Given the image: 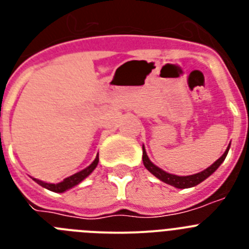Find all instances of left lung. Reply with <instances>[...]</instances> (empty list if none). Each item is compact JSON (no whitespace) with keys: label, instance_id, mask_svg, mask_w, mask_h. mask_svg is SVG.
<instances>
[{"label":"left lung","instance_id":"left-lung-1","mask_svg":"<svg viewBox=\"0 0 249 249\" xmlns=\"http://www.w3.org/2000/svg\"><path fill=\"white\" fill-rule=\"evenodd\" d=\"M228 149H230V146H228V148L226 149V152L222 155V157L215 160L212 166L208 167V168L204 169V171H202V172L196 173V175H192V176H176V175H171V173H167L164 172V171H162V169L158 168L157 166H155V164L152 163L151 160H149L148 156H147L146 151H144V147H142V151H143L142 160H143L144 167L148 169L152 175L156 176V177H157L158 179H160L162 182H164V183L167 184H171V186L176 187V188H190V187H195L198 183H201L202 181H204L206 178L210 177V176L214 172L215 169L221 166V163L224 160L226 156H227Z\"/></svg>","mask_w":249,"mask_h":249}]
</instances>
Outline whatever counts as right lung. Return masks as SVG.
Listing matches in <instances>:
<instances>
[{
	"mask_svg": "<svg viewBox=\"0 0 249 249\" xmlns=\"http://www.w3.org/2000/svg\"><path fill=\"white\" fill-rule=\"evenodd\" d=\"M97 164H98V155H97V157H96V160H94L93 162H92V163L87 167V168H85L83 171H81V172H77V173H74V175L70 176V177L65 178L62 182H59V183H57V184L46 183V182L39 181V179H36V178H34V179L39 184V186L45 187V188L52 191V192L62 193V192H65V191L72 188V187H74L76 184H78L81 181H83V179H85L87 176L91 175L92 171H93V169L97 167Z\"/></svg>",
	"mask_w": 249,
	"mask_h": 249,
	"instance_id": "1",
	"label": "right lung"
}]
</instances>
